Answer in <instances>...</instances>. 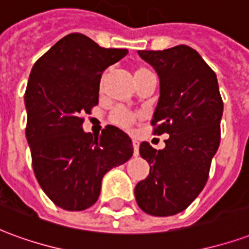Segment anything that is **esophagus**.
Segmentation results:
<instances>
[{
	"label": "esophagus",
	"mask_w": 249,
	"mask_h": 249,
	"mask_svg": "<svg viewBox=\"0 0 249 249\" xmlns=\"http://www.w3.org/2000/svg\"><path fill=\"white\" fill-rule=\"evenodd\" d=\"M132 145H133V153H135V156H137L139 155V141L132 140Z\"/></svg>",
	"instance_id": "obj_1"
}]
</instances>
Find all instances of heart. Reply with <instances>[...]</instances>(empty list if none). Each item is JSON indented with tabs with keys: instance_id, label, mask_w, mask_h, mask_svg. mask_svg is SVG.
I'll use <instances>...</instances> for the list:
<instances>
[{
	"instance_id": "heart-1",
	"label": "heart",
	"mask_w": 249,
	"mask_h": 249,
	"mask_svg": "<svg viewBox=\"0 0 249 249\" xmlns=\"http://www.w3.org/2000/svg\"><path fill=\"white\" fill-rule=\"evenodd\" d=\"M153 74L152 73L151 69H148L146 66L139 65L135 68V80L136 82L141 81V80H144L145 77L151 76ZM105 77H107V71L104 73L103 77H101V85L104 84V80H105ZM139 119V114L133 113V112H129V110H126L124 108H114L110 114H109V121L112 123L116 126H120V128H129L130 125L135 123L136 120Z\"/></svg>"
}]
</instances>
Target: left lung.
Masks as SVG:
<instances>
[{
  "label": "left lung",
  "mask_w": 249,
  "mask_h": 249,
  "mask_svg": "<svg viewBox=\"0 0 249 249\" xmlns=\"http://www.w3.org/2000/svg\"><path fill=\"white\" fill-rule=\"evenodd\" d=\"M139 54L160 78L153 135L169 137L161 151L146 141L140 144L141 157L151 169L136 185V201L145 213L172 216L187 208L207 184L220 144L223 100L216 73L192 48L178 45Z\"/></svg>",
  "instance_id": "left-lung-1"
}]
</instances>
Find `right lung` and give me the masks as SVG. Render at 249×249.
<instances>
[{
	"mask_svg": "<svg viewBox=\"0 0 249 249\" xmlns=\"http://www.w3.org/2000/svg\"><path fill=\"white\" fill-rule=\"evenodd\" d=\"M126 53L71 33L30 71L25 105L32 165L42 191L60 208L92 207L104 175L133 155L129 136L113 125H107L98 137L82 130L84 114L98 104L103 71Z\"/></svg>",
	"mask_w": 249,
	"mask_h": 249,
	"instance_id": "obj_1",
	"label": "right lung"
}]
</instances>
